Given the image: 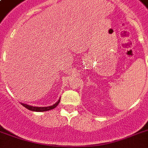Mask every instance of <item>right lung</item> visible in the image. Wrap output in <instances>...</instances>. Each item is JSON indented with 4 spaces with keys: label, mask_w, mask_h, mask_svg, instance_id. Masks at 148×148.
Masks as SVG:
<instances>
[{
    "label": "right lung",
    "mask_w": 148,
    "mask_h": 148,
    "mask_svg": "<svg viewBox=\"0 0 148 148\" xmlns=\"http://www.w3.org/2000/svg\"><path fill=\"white\" fill-rule=\"evenodd\" d=\"M60 99L58 100V102H56L54 104L51 106H48V107H33V106L27 105L26 103H21V104L24 106V108H26L27 109H28L30 110H32V111H37V112H43V111H47V110H52L53 108H55L58 105V103L60 102Z\"/></svg>",
    "instance_id": "add662e5"
}]
</instances>
